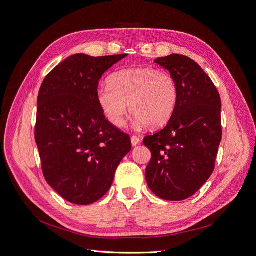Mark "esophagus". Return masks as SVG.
Segmentation results:
<instances>
[{"label":"esophagus","instance_id":"34e87169","mask_svg":"<svg viewBox=\"0 0 256 256\" xmlns=\"http://www.w3.org/2000/svg\"><path fill=\"white\" fill-rule=\"evenodd\" d=\"M140 142V140L138 136H131V144L133 147H136V146H138Z\"/></svg>","mask_w":256,"mask_h":256}]
</instances>
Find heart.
<instances>
[{
    "label": "heart",
    "instance_id": "b5f03b06",
    "mask_svg": "<svg viewBox=\"0 0 256 256\" xmlns=\"http://www.w3.org/2000/svg\"><path fill=\"white\" fill-rule=\"evenodd\" d=\"M96 102L107 120L116 127L125 124L129 112L138 127L164 126L178 101V86L168 72L152 68L122 70L109 78V84L96 90Z\"/></svg>",
    "mask_w": 256,
    "mask_h": 256
}]
</instances>
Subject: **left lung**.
I'll return each instance as SVG.
<instances>
[{"instance_id":"obj_1","label":"left lung","mask_w":256,"mask_h":256,"mask_svg":"<svg viewBox=\"0 0 256 256\" xmlns=\"http://www.w3.org/2000/svg\"><path fill=\"white\" fill-rule=\"evenodd\" d=\"M155 62L174 77L178 101L166 126L144 138L152 153L146 180L157 197L181 201L214 172L222 140L221 98L210 78L188 56L172 54Z\"/></svg>"}]
</instances>
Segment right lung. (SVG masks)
Listing matches in <instances>:
<instances>
[{
	"instance_id": "right-lung-1",
	"label": "right lung",
	"mask_w": 256,
	"mask_h": 256,
	"mask_svg": "<svg viewBox=\"0 0 256 256\" xmlns=\"http://www.w3.org/2000/svg\"><path fill=\"white\" fill-rule=\"evenodd\" d=\"M126 54H75L52 70L40 90L35 142L48 184L77 205L101 199L131 150L128 134L105 118L96 102L104 72Z\"/></svg>"
}]
</instances>
